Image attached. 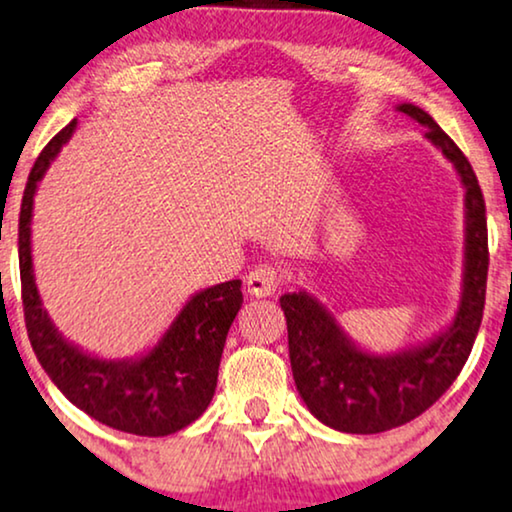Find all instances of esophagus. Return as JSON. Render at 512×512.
Here are the masks:
<instances>
[{
    "label": "esophagus",
    "mask_w": 512,
    "mask_h": 512,
    "mask_svg": "<svg viewBox=\"0 0 512 512\" xmlns=\"http://www.w3.org/2000/svg\"><path fill=\"white\" fill-rule=\"evenodd\" d=\"M248 292L252 297H269L274 295L278 288V274L274 267H257L252 269L248 278H245Z\"/></svg>",
    "instance_id": "34e87169"
}]
</instances>
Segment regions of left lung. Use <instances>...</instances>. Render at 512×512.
<instances>
[{
    "instance_id": "1",
    "label": "left lung",
    "mask_w": 512,
    "mask_h": 512,
    "mask_svg": "<svg viewBox=\"0 0 512 512\" xmlns=\"http://www.w3.org/2000/svg\"><path fill=\"white\" fill-rule=\"evenodd\" d=\"M426 128V140L452 163L463 185V274L452 323L417 346L370 351L353 342L335 313L306 290L285 292L292 377L320 424L342 433H381L426 412L459 377L478 337L487 290V217L478 177L452 138L424 109L395 107Z\"/></svg>"
}]
</instances>
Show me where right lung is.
Listing matches in <instances>:
<instances>
[{"mask_svg":"<svg viewBox=\"0 0 512 512\" xmlns=\"http://www.w3.org/2000/svg\"><path fill=\"white\" fill-rule=\"evenodd\" d=\"M77 131L70 121L34 161L18 222V260L27 337L44 372L81 412L117 431L161 438L192 424L215 395L227 332L241 311V281L194 292L159 342L133 358L93 356L53 325L34 283L32 210L46 170Z\"/></svg>","mask_w":512,"mask_h":512,"instance_id":"1","label":"right lung"}]
</instances>
